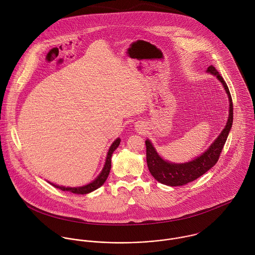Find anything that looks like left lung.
<instances>
[{"mask_svg":"<svg viewBox=\"0 0 255 255\" xmlns=\"http://www.w3.org/2000/svg\"><path fill=\"white\" fill-rule=\"evenodd\" d=\"M207 72L211 73L212 75L218 78V80L223 84L228 94L230 101V112L227 125L222 131V133L218 136V138L214 141V143L209 147V149L205 153H202L200 156H197L192 161L185 163H171L163 160L154 150L152 143L149 140H147V163L149 170L153 175V178L162 184L169 186H180L197 179L217 163L220 154L222 153V150L226 144L227 138L233 125L234 117L232 96L223 77L219 74V72L213 65L208 67Z\"/></svg>","mask_w":255,"mask_h":255,"instance_id":"1","label":"left lung"}]
</instances>
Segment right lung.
Instances as JSON below:
<instances>
[{
  "instance_id": "right-lung-1",
  "label": "right lung",
  "mask_w": 255,
  "mask_h": 255,
  "mask_svg": "<svg viewBox=\"0 0 255 255\" xmlns=\"http://www.w3.org/2000/svg\"><path fill=\"white\" fill-rule=\"evenodd\" d=\"M120 141L121 140L118 138L113 142V144L109 148V151H108L107 156H106V161H105L104 167H103L101 174L92 183H90L88 185H85V186H82V187H64V186H59V185H55V184H52V183H50V184H52L54 187H56L58 189H61L63 191H70V192L75 193V194H87V193H90V192L100 188L108 177V174H109L110 168H111V156H112L113 152L118 148V146L120 144Z\"/></svg>"
}]
</instances>
